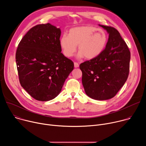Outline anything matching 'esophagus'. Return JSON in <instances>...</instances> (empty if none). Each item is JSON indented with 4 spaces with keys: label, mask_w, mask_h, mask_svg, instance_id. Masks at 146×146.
<instances>
[{
    "label": "esophagus",
    "mask_w": 146,
    "mask_h": 146,
    "mask_svg": "<svg viewBox=\"0 0 146 146\" xmlns=\"http://www.w3.org/2000/svg\"><path fill=\"white\" fill-rule=\"evenodd\" d=\"M74 66L75 68H78L79 66V64L77 63V62H74Z\"/></svg>",
    "instance_id": "esophagus-1"
}]
</instances>
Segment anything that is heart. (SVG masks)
<instances>
[{
  "instance_id": "obj_1",
  "label": "heart",
  "mask_w": 146,
  "mask_h": 146,
  "mask_svg": "<svg viewBox=\"0 0 146 146\" xmlns=\"http://www.w3.org/2000/svg\"><path fill=\"white\" fill-rule=\"evenodd\" d=\"M107 41L105 31L92 26H81L70 29L69 35L62 36L60 45L64 55L68 57L73 55L78 45L79 58L85 56L87 59H92L101 54Z\"/></svg>"
}]
</instances>
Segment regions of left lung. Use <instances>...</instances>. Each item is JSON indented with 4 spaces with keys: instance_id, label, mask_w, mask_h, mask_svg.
I'll return each instance as SVG.
<instances>
[{
    "instance_id": "obj_1",
    "label": "left lung",
    "mask_w": 146,
    "mask_h": 146,
    "mask_svg": "<svg viewBox=\"0 0 146 146\" xmlns=\"http://www.w3.org/2000/svg\"><path fill=\"white\" fill-rule=\"evenodd\" d=\"M99 26L109 34L106 48L96 58L81 63L80 69L86 94L92 99L103 100L115 96L126 82L131 53L115 28Z\"/></svg>"
}]
</instances>
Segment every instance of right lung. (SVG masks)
Wrapping results in <instances>:
<instances>
[{"label": "right lung", "mask_w": 146, "mask_h": 146, "mask_svg": "<svg viewBox=\"0 0 146 146\" xmlns=\"http://www.w3.org/2000/svg\"><path fill=\"white\" fill-rule=\"evenodd\" d=\"M60 30L49 23L37 25L25 34L17 49L19 82L34 99L48 101L57 96L74 69L61 52Z\"/></svg>", "instance_id": "right-lung-1"}]
</instances>
